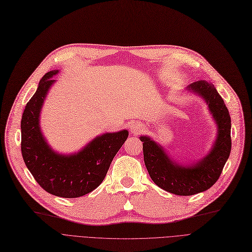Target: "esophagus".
Instances as JSON below:
<instances>
[{"label":"esophagus","instance_id":"1","mask_svg":"<svg viewBox=\"0 0 252 252\" xmlns=\"http://www.w3.org/2000/svg\"><path fill=\"white\" fill-rule=\"evenodd\" d=\"M143 129V126L141 124H134L131 125V127H130V130H131V134L134 135H137L138 133H140V131Z\"/></svg>","mask_w":252,"mask_h":252}]
</instances>
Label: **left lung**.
Here are the masks:
<instances>
[{"label": "left lung", "instance_id": "8db88e82", "mask_svg": "<svg viewBox=\"0 0 252 252\" xmlns=\"http://www.w3.org/2000/svg\"><path fill=\"white\" fill-rule=\"evenodd\" d=\"M188 88L205 99L218 124V138L209 154L194 165L181 166L171 161L162 148L157 146L150 138H140L143 142L145 165L152 181L161 189L181 196L200 193L215 185L228 160L232 147L231 117L215 86L205 81H198Z\"/></svg>", "mask_w": 252, "mask_h": 252}]
</instances>
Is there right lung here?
<instances>
[{"label":"right lung","mask_w":252,"mask_h":252,"mask_svg":"<svg viewBox=\"0 0 252 252\" xmlns=\"http://www.w3.org/2000/svg\"><path fill=\"white\" fill-rule=\"evenodd\" d=\"M58 70L47 72L25 106L21 119V153L34 180L45 191L64 198H76L95 190L103 182L115 154L128 131L104 134L70 156L49 148L39 129V111Z\"/></svg>","instance_id":"1"}]
</instances>
